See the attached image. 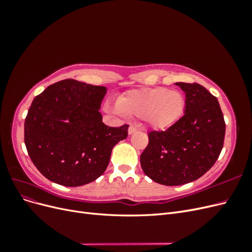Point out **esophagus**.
<instances>
[{
	"mask_svg": "<svg viewBox=\"0 0 252 252\" xmlns=\"http://www.w3.org/2000/svg\"><path fill=\"white\" fill-rule=\"evenodd\" d=\"M136 130H138V128H136V126L130 125V126H129V129H128V133L129 134H132V133L136 132Z\"/></svg>",
	"mask_w": 252,
	"mask_h": 252,
	"instance_id": "34e87169",
	"label": "esophagus"
}]
</instances>
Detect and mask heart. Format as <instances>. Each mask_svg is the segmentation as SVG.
<instances>
[{
	"mask_svg": "<svg viewBox=\"0 0 252 252\" xmlns=\"http://www.w3.org/2000/svg\"><path fill=\"white\" fill-rule=\"evenodd\" d=\"M118 107L126 116L144 117L151 127L165 129L182 117L185 98L180 91L165 87L135 89L119 98Z\"/></svg>",
	"mask_w": 252,
	"mask_h": 252,
	"instance_id": "heart-1",
	"label": "heart"
}]
</instances>
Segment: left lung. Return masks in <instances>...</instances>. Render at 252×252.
Listing matches in <instances>:
<instances>
[{
	"label": "left lung",
	"instance_id": "obj_1",
	"mask_svg": "<svg viewBox=\"0 0 252 252\" xmlns=\"http://www.w3.org/2000/svg\"><path fill=\"white\" fill-rule=\"evenodd\" d=\"M186 94L185 114L166 130H152L140 161L158 184L178 186L195 181L215 165L222 151L226 125L218 98L197 83H175Z\"/></svg>",
	"mask_w": 252,
	"mask_h": 252
}]
</instances>
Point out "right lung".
<instances>
[{"label":"right lung","instance_id":"add662e5","mask_svg":"<svg viewBox=\"0 0 252 252\" xmlns=\"http://www.w3.org/2000/svg\"><path fill=\"white\" fill-rule=\"evenodd\" d=\"M106 91L104 86L67 79L34 97L25 119L24 141L45 178L77 187L104 173L112 148L127 138L129 127H109L102 122L98 109Z\"/></svg>","mask_w":252,"mask_h":252}]
</instances>
